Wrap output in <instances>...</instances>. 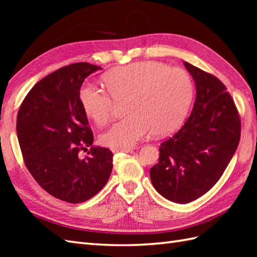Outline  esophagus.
Listing matches in <instances>:
<instances>
[{
  "label": "esophagus",
  "instance_id": "esophagus-1",
  "mask_svg": "<svg viewBox=\"0 0 257 257\" xmlns=\"http://www.w3.org/2000/svg\"><path fill=\"white\" fill-rule=\"evenodd\" d=\"M134 150V148H124V149H121V148H112L111 151L113 152V154H117V152H132Z\"/></svg>",
  "mask_w": 257,
  "mask_h": 257
}]
</instances>
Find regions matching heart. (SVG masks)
<instances>
[{
	"label": "heart",
	"instance_id": "1",
	"mask_svg": "<svg viewBox=\"0 0 257 257\" xmlns=\"http://www.w3.org/2000/svg\"><path fill=\"white\" fill-rule=\"evenodd\" d=\"M107 92L92 85L79 89L86 116L97 124L108 121L114 101L125 100L128 116L100 136L111 148H130L149 132L162 136L182 124L193 99V83L181 68L155 62H136L112 68L102 76Z\"/></svg>",
	"mask_w": 257,
	"mask_h": 257
}]
</instances>
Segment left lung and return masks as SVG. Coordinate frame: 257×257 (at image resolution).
Masks as SVG:
<instances>
[{"label":"left lung","instance_id":"left-lung-1","mask_svg":"<svg viewBox=\"0 0 257 257\" xmlns=\"http://www.w3.org/2000/svg\"><path fill=\"white\" fill-rule=\"evenodd\" d=\"M184 66L196 87L192 112L160 145L159 161L150 169L158 192L182 204L200 198L219 181L241 138V119L224 84L187 62Z\"/></svg>","mask_w":257,"mask_h":257}]
</instances>
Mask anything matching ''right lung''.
<instances>
[{
	"mask_svg": "<svg viewBox=\"0 0 257 257\" xmlns=\"http://www.w3.org/2000/svg\"><path fill=\"white\" fill-rule=\"evenodd\" d=\"M100 67L89 63L64 66L41 79L19 109L16 132L26 168L55 198L81 203L105 187L112 152L92 146L94 135L79 102L84 80ZM89 155L80 158V150Z\"/></svg>",
	"mask_w": 257,
	"mask_h": 257,
	"instance_id": "1",
	"label": "right lung"
}]
</instances>
